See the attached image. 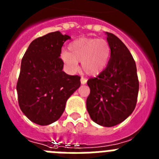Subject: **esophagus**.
Returning <instances> with one entry per match:
<instances>
[{"instance_id":"1","label":"esophagus","mask_w":159,"mask_h":159,"mask_svg":"<svg viewBox=\"0 0 159 159\" xmlns=\"http://www.w3.org/2000/svg\"><path fill=\"white\" fill-rule=\"evenodd\" d=\"M87 79L86 78H84V77H81L80 79V82H81V84H85L87 83Z\"/></svg>"}]
</instances>
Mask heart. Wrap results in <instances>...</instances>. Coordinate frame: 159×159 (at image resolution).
<instances>
[{
    "label": "heart",
    "instance_id": "heart-1",
    "mask_svg": "<svg viewBox=\"0 0 159 159\" xmlns=\"http://www.w3.org/2000/svg\"><path fill=\"white\" fill-rule=\"evenodd\" d=\"M68 52L60 53V58L70 72H75L81 61L83 70L88 75H96L107 66L111 48L105 40L81 37L69 43Z\"/></svg>",
    "mask_w": 159,
    "mask_h": 159
}]
</instances>
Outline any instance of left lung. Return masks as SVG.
<instances>
[{
  "label": "left lung",
  "mask_w": 159,
  "mask_h": 159,
  "mask_svg": "<svg viewBox=\"0 0 159 159\" xmlns=\"http://www.w3.org/2000/svg\"><path fill=\"white\" fill-rule=\"evenodd\" d=\"M111 48L107 67L88 80L90 95L87 110L91 119L102 127L119 124L131 115L137 102L139 80L132 55L116 36L106 32Z\"/></svg>",
  "instance_id": "1"
}]
</instances>
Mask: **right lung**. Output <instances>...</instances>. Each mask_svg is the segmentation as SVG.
Segmentation results:
<instances>
[{
	"mask_svg": "<svg viewBox=\"0 0 159 159\" xmlns=\"http://www.w3.org/2000/svg\"><path fill=\"white\" fill-rule=\"evenodd\" d=\"M69 39L59 31L48 33L29 44L21 60L18 102L25 116L38 125L58 120L68 98L80 86V77L66 74L60 58L61 48Z\"/></svg>",
	"mask_w": 159,
	"mask_h": 159,
	"instance_id": "right-lung-1",
	"label": "right lung"
}]
</instances>
